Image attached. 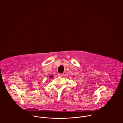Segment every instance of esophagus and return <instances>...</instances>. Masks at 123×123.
I'll return each mask as SVG.
<instances>
[{
	"label": "esophagus",
	"mask_w": 123,
	"mask_h": 123,
	"mask_svg": "<svg viewBox=\"0 0 123 123\" xmlns=\"http://www.w3.org/2000/svg\"><path fill=\"white\" fill-rule=\"evenodd\" d=\"M63 76V74H60V73L58 74V76H59V77H62Z\"/></svg>",
	"instance_id": "esophagus-1"
}]
</instances>
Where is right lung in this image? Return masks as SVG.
I'll return each instance as SVG.
<instances>
[{"label":"right lung","mask_w":123,"mask_h":123,"mask_svg":"<svg viewBox=\"0 0 123 123\" xmlns=\"http://www.w3.org/2000/svg\"><path fill=\"white\" fill-rule=\"evenodd\" d=\"M53 76H52V75H51V76H50V78H53Z\"/></svg>","instance_id":"1"}]
</instances>
